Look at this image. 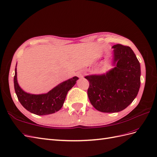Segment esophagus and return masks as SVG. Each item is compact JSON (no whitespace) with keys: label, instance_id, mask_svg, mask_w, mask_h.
<instances>
[{"label":"esophagus","instance_id":"1","mask_svg":"<svg viewBox=\"0 0 157 157\" xmlns=\"http://www.w3.org/2000/svg\"><path fill=\"white\" fill-rule=\"evenodd\" d=\"M77 77H80V78L82 77V75L81 73H80V72H77Z\"/></svg>","mask_w":157,"mask_h":157}]
</instances>
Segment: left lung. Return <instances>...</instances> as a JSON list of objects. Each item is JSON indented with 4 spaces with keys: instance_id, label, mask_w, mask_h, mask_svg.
<instances>
[{
    "instance_id": "1",
    "label": "left lung",
    "mask_w": 157,
    "mask_h": 157,
    "mask_svg": "<svg viewBox=\"0 0 157 157\" xmlns=\"http://www.w3.org/2000/svg\"><path fill=\"white\" fill-rule=\"evenodd\" d=\"M112 69L101 75L86 76L88 96L91 104L101 112H118L137 96L141 84V67L129 46L113 45Z\"/></svg>"
}]
</instances>
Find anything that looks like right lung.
Instances as JSON below:
<instances>
[{"label": "right lung", "mask_w": 157, "mask_h": 157, "mask_svg": "<svg viewBox=\"0 0 157 157\" xmlns=\"http://www.w3.org/2000/svg\"><path fill=\"white\" fill-rule=\"evenodd\" d=\"M77 77H74L58 84L46 94H32L24 92L17 81L16 66L14 77V90L20 104L28 111L38 116L48 115L60 109L64 103L67 92L74 86Z\"/></svg>", "instance_id": "right-lung-1"}]
</instances>
